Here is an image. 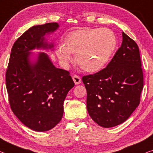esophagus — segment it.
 Wrapping results in <instances>:
<instances>
[{"label": "esophagus", "instance_id": "1", "mask_svg": "<svg viewBox=\"0 0 153 153\" xmlns=\"http://www.w3.org/2000/svg\"><path fill=\"white\" fill-rule=\"evenodd\" d=\"M73 79H74V82L76 84H79L81 83L82 82V79L80 77H79V76H77V75H74V76H73Z\"/></svg>", "mask_w": 153, "mask_h": 153}]
</instances>
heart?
I'll return each instance as SVG.
<instances>
[{
    "label": "heart",
    "instance_id": "obj_1",
    "mask_svg": "<svg viewBox=\"0 0 153 153\" xmlns=\"http://www.w3.org/2000/svg\"><path fill=\"white\" fill-rule=\"evenodd\" d=\"M117 43L115 33L109 29H77L65 38L64 46L56 48V54L65 66L71 62V54H76V62L82 69L95 73L108 63Z\"/></svg>",
    "mask_w": 153,
    "mask_h": 153
}]
</instances>
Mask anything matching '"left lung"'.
<instances>
[{
	"instance_id": "8db88e82",
	"label": "left lung",
	"mask_w": 153,
	"mask_h": 153,
	"mask_svg": "<svg viewBox=\"0 0 153 153\" xmlns=\"http://www.w3.org/2000/svg\"><path fill=\"white\" fill-rule=\"evenodd\" d=\"M121 47L103 69L82 77L87 91L86 108L104 128L124 122L140 103L143 76L137 43L122 32Z\"/></svg>"
}]
</instances>
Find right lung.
Listing matches in <instances>:
<instances>
[{
  "mask_svg": "<svg viewBox=\"0 0 153 153\" xmlns=\"http://www.w3.org/2000/svg\"><path fill=\"white\" fill-rule=\"evenodd\" d=\"M59 27L51 22L29 28L13 44L6 71V87L11 111L22 124L35 131L53 128L63 115V103L75 85L70 73L56 68L44 53L34 65L29 62V51L52 48L44 36Z\"/></svg>",
  "mask_w": 153,
  "mask_h": 153,
  "instance_id": "add662e5",
  "label": "right lung"
}]
</instances>
